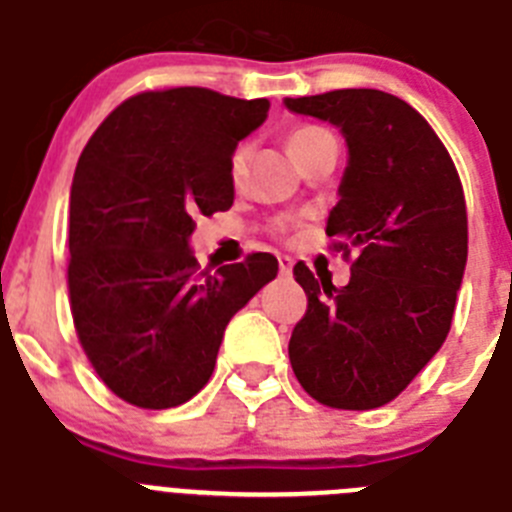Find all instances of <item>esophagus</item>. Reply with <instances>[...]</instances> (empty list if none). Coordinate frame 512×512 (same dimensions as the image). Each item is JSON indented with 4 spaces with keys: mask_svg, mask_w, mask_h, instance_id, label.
<instances>
[{
    "mask_svg": "<svg viewBox=\"0 0 512 512\" xmlns=\"http://www.w3.org/2000/svg\"><path fill=\"white\" fill-rule=\"evenodd\" d=\"M278 268H281L283 275L291 273V270H293V260H291V257H286V255L278 257Z\"/></svg>",
    "mask_w": 512,
    "mask_h": 512,
    "instance_id": "obj_1",
    "label": "esophagus"
}]
</instances>
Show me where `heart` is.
Segmentation results:
<instances>
[{
	"mask_svg": "<svg viewBox=\"0 0 512 512\" xmlns=\"http://www.w3.org/2000/svg\"><path fill=\"white\" fill-rule=\"evenodd\" d=\"M324 136H330V133L324 131V128H317V126L293 128V131L288 133V149H291L293 157H299V154H304L306 149H311V146L317 144L319 139H324ZM244 162H247V149H244V146H239V149L234 151V157H231V177H234V180H239V177H242Z\"/></svg>",
	"mask_w": 512,
	"mask_h": 512,
	"instance_id": "obj_1",
	"label": "heart"
}]
</instances>
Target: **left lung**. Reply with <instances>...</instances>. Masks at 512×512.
Listing matches in <instances>:
<instances>
[{
	"mask_svg": "<svg viewBox=\"0 0 512 512\" xmlns=\"http://www.w3.org/2000/svg\"><path fill=\"white\" fill-rule=\"evenodd\" d=\"M291 113L340 128L348 146L327 237L358 250L348 286L293 268L309 296L288 358L299 384L337 410H373L441 350L466 268V203L428 121L381 90L286 97Z\"/></svg>",
	"mask_w": 512,
	"mask_h": 512,
	"instance_id": "8db88e82",
	"label": "left lung"
}]
</instances>
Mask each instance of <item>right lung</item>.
<instances>
[{
	"label": "right lung",
	"mask_w": 512,
	"mask_h": 512,
	"mask_svg": "<svg viewBox=\"0 0 512 512\" xmlns=\"http://www.w3.org/2000/svg\"><path fill=\"white\" fill-rule=\"evenodd\" d=\"M268 100L203 87L144 92L105 118L74 170L69 296L97 376L144 410L193 399L211 379L229 319L278 275L257 252L198 273V216L234 203L231 157Z\"/></svg>",
	"instance_id": "add662e5"
}]
</instances>
